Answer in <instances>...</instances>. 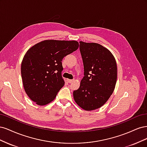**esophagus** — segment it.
I'll return each instance as SVG.
<instances>
[{"label": "esophagus", "mask_w": 147, "mask_h": 147, "mask_svg": "<svg viewBox=\"0 0 147 147\" xmlns=\"http://www.w3.org/2000/svg\"><path fill=\"white\" fill-rule=\"evenodd\" d=\"M67 82H68V83H72V82H74V80H70V79H67Z\"/></svg>", "instance_id": "34e87169"}]
</instances>
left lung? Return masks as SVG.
<instances>
[{"label":"left lung","mask_w":147,"mask_h":147,"mask_svg":"<svg viewBox=\"0 0 147 147\" xmlns=\"http://www.w3.org/2000/svg\"><path fill=\"white\" fill-rule=\"evenodd\" d=\"M84 66L80 86L73 92L76 103L90 111L100 108L112 94L117 79V66L113 55L96 43L80 42Z\"/></svg>","instance_id":"1"}]
</instances>
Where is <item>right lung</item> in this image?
Here are the masks:
<instances>
[{
  "instance_id": "obj_1",
  "label": "right lung",
  "mask_w": 147,
  "mask_h": 147,
  "mask_svg": "<svg viewBox=\"0 0 147 147\" xmlns=\"http://www.w3.org/2000/svg\"><path fill=\"white\" fill-rule=\"evenodd\" d=\"M78 46L74 40H49L36 44L27 51L21 72L24 90L31 100L44 105L55 99L65 83L61 75L62 61Z\"/></svg>"
}]
</instances>
